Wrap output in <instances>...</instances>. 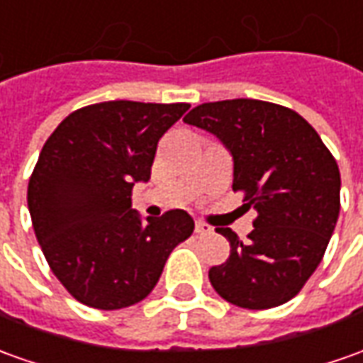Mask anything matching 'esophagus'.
<instances>
[{"instance_id":"1","label":"esophagus","mask_w":363,"mask_h":363,"mask_svg":"<svg viewBox=\"0 0 363 363\" xmlns=\"http://www.w3.org/2000/svg\"><path fill=\"white\" fill-rule=\"evenodd\" d=\"M194 230H196V234H208L213 228L208 226L206 223H201V220H196V224H194Z\"/></svg>"}]
</instances>
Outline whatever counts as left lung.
<instances>
[{
    "mask_svg": "<svg viewBox=\"0 0 363 363\" xmlns=\"http://www.w3.org/2000/svg\"><path fill=\"white\" fill-rule=\"evenodd\" d=\"M184 123L226 145L233 191L256 211L248 242L230 228H216L230 242V256L208 270L211 284L226 302L248 310L286 304L314 274L336 228V159L304 117L268 101L202 103Z\"/></svg>",
    "mask_w": 363,
    "mask_h": 363,
    "instance_id": "8db88e82",
    "label": "left lung"
}]
</instances>
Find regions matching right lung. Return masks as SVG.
<instances>
[{
  "mask_svg": "<svg viewBox=\"0 0 363 363\" xmlns=\"http://www.w3.org/2000/svg\"><path fill=\"white\" fill-rule=\"evenodd\" d=\"M189 107L95 103L73 111L45 140L27 206L51 272L81 304L121 310L140 302L194 230L179 208L147 223L130 208L135 182L150 179L159 139Z\"/></svg>",
  "mask_w": 363,
  "mask_h": 363,
  "instance_id": "obj_1",
  "label": "right lung"
}]
</instances>
